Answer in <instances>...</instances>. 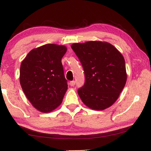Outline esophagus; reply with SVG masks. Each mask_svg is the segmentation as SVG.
<instances>
[{"label": "esophagus", "mask_w": 151, "mask_h": 151, "mask_svg": "<svg viewBox=\"0 0 151 151\" xmlns=\"http://www.w3.org/2000/svg\"><path fill=\"white\" fill-rule=\"evenodd\" d=\"M70 85L71 86H74L75 85V81H70Z\"/></svg>", "instance_id": "34e87169"}]
</instances>
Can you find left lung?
<instances>
[{"label": "left lung", "instance_id": "left-lung-1", "mask_svg": "<svg viewBox=\"0 0 151 151\" xmlns=\"http://www.w3.org/2000/svg\"><path fill=\"white\" fill-rule=\"evenodd\" d=\"M71 48L85 71V85L78 89L82 101L91 109L109 108L119 98L127 82L123 56L106 42L75 43Z\"/></svg>", "mask_w": 151, "mask_h": 151}]
</instances>
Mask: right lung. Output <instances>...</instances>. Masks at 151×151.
<instances>
[{
  "label": "right lung",
  "mask_w": 151,
  "mask_h": 151,
  "mask_svg": "<svg viewBox=\"0 0 151 151\" xmlns=\"http://www.w3.org/2000/svg\"><path fill=\"white\" fill-rule=\"evenodd\" d=\"M65 46L47 44L30 50L22 61L20 83L35 108L49 112L62 103L68 88L61 59Z\"/></svg>",
  "instance_id": "obj_1"
}]
</instances>
